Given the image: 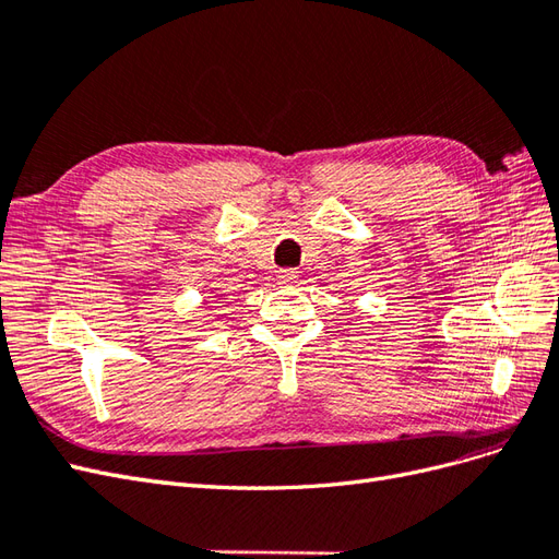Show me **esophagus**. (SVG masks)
<instances>
[{"label": "esophagus", "mask_w": 559, "mask_h": 559, "mask_svg": "<svg viewBox=\"0 0 559 559\" xmlns=\"http://www.w3.org/2000/svg\"><path fill=\"white\" fill-rule=\"evenodd\" d=\"M296 270H280V275H277V280H280V284H284V286H289V284H294L296 282Z\"/></svg>", "instance_id": "1"}]
</instances>
